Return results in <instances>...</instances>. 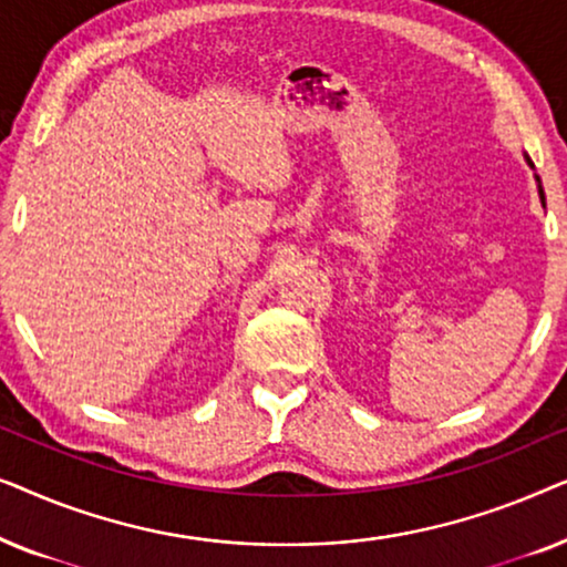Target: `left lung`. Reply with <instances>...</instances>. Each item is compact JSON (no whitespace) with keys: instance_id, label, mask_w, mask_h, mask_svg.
I'll return each mask as SVG.
<instances>
[{"instance_id":"obj_1","label":"left lung","mask_w":567,"mask_h":567,"mask_svg":"<svg viewBox=\"0 0 567 567\" xmlns=\"http://www.w3.org/2000/svg\"><path fill=\"white\" fill-rule=\"evenodd\" d=\"M524 159H526V165H529L532 169H534V162L529 159V154H524ZM534 181H537V190H539V198H542V206H545V190H542V181H539V175L534 173Z\"/></svg>"}]
</instances>
